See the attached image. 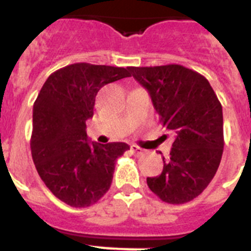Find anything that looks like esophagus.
Masks as SVG:
<instances>
[{"mask_svg": "<svg viewBox=\"0 0 251 251\" xmlns=\"http://www.w3.org/2000/svg\"><path fill=\"white\" fill-rule=\"evenodd\" d=\"M130 151H132L134 154H137V156H138V154H142V148H139L138 146H136V145L130 146Z\"/></svg>", "mask_w": 251, "mask_h": 251, "instance_id": "obj_1", "label": "esophagus"}]
</instances>
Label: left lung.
Masks as SVG:
<instances>
[{
    "label": "left lung",
    "instance_id": "obj_1",
    "mask_svg": "<svg viewBox=\"0 0 251 251\" xmlns=\"http://www.w3.org/2000/svg\"><path fill=\"white\" fill-rule=\"evenodd\" d=\"M147 89L159 122L175 137L163 170L147 177L153 194L172 205L194 200L211 182L224 151L223 106L205 76L182 65L129 68Z\"/></svg>",
    "mask_w": 251,
    "mask_h": 251
}]
</instances>
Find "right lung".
Instances as JSON below:
<instances>
[{
  "label": "right lung",
  "instance_id": "1",
  "mask_svg": "<svg viewBox=\"0 0 251 251\" xmlns=\"http://www.w3.org/2000/svg\"><path fill=\"white\" fill-rule=\"evenodd\" d=\"M129 68L76 63L48 77L34 103L31 153L46 187L73 207L98 202L109 190L115 161L129 146L90 143L86 121L106 84L130 76Z\"/></svg>",
  "mask_w": 251,
  "mask_h": 251
}]
</instances>
